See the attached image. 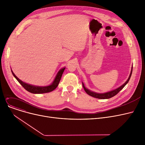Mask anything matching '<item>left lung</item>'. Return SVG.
<instances>
[{
  "label": "left lung",
  "instance_id": "1",
  "mask_svg": "<svg viewBox=\"0 0 145 145\" xmlns=\"http://www.w3.org/2000/svg\"><path fill=\"white\" fill-rule=\"evenodd\" d=\"M132 69H133V66L132 67V70H131V74H130V75H129V77L128 79L127 80V81L124 83L123 85H121V86H120L119 88H118V89H116L115 90H113L112 91H110V92H109L105 93H97L92 92V91H90V90H88V89H86L85 88V86H84V84H83V83H82V85H83V89H84V90H85V92H86V93H88L89 95L92 96L93 97L97 98V99H106L111 98V97H112L113 96H115V95H116L120 92V91L125 86V85L127 84V83H128L129 79H130V78L131 77L132 73Z\"/></svg>",
  "mask_w": 145,
  "mask_h": 145
}]
</instances>
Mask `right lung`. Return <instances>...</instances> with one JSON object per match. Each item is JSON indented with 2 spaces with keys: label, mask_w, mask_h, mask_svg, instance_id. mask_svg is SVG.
<instances>
[{
  "label": "right lung",
  "mask_w": 145,
  "mask_h": 145,
  "mask_svg": "<svg viewBox=\"0 0 145 145\" xmlns=\"http://www.w3.org/2000/svg\"><path fill=\"white\" fill-rule=\"evenodd\" d=\"M65 69V67L62 69H60L58 72V73H57V74L56 76L54 81L53 82V83H52L50 85L47 86H43V87L36 86H33V85H31L27 84V83H26L24 82H22L18 78H17L16 76L14 74V73L12 72V73L13 75L14 76V77L16 78V80L20 83V84L23 87H24L27 91H28V92L32 93L40 94V93H44L50 92H52V91L54 90L57 88V86H58L59 82L61 78H62V74H63Z\"/></svg>",
  "instance_id": "obj_1"
}]
</instances>
